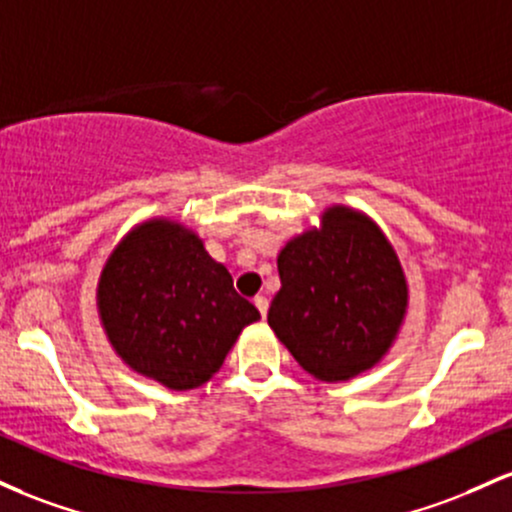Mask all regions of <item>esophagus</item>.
Instances as JSON below:
<instances>
[{
  "label": "esophagus",
  "mask_w": 512,
  "mask_h": 512,
  "mask_svg": "<svg viewBox=\"0 0 512 512\" xmlns=\"http://www.w3.org/2000/svg\"><path fill=\"white\" fill-rule=\"evenodd\" d=\"M254 304H256L258 312H261V317H266V314H268V297L258 295V297H254Z\"/></svg>",
  "instance_id": "1"
}]
</instances>
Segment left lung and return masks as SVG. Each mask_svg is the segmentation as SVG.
I'll use <instances>...</instances> for the list:
<instances>
[{"label": "left lung", "mask_w": 512, "mask_h": 512, "mask_svg": "<svg viewBox=\"0 0 512 512\" xmlns=\"http://www.w3.org/2000/svg\"><path fill=\"white\" fill-rule=\"evenodd\" d=\"M278 273L268 324L314 380H353L394 346L409 283L394 246L365 212L326 208L319 227L280 249Z\"/></svg>", "instance_id": "left-lung-1"}]
</instances>
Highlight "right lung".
Returning a JSON list of instances; mask_svg holds the SVG:
<instances>
[{
	"label": "right lung",
	"mask_w": 512,
	"mask_h": 512,
	"mask_svg": "<svg viewBox=\"0 0 512 512\" xmlns=\"http://www.w3.org/2000/svg\"><path fill=\"white\" fill-rule=\"evenodd\" d=\"M96 307L118 358L171 392L208 382L239 333L261 319L203 239L166 217L140 222L118 241Z\"/></svg>",
	"instance_id": "right-lung-1"
}]
</instances>
